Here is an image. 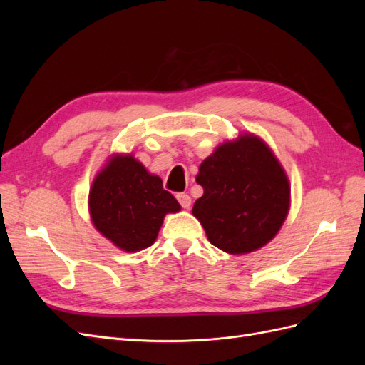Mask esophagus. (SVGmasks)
<instances>
[{
	"instance_id": "obj_1",
	"label": "esophagus",
	"mask_w": 365,
	"mask_h": 365,
	"mask_svg": "<svg viewBox=\"0 0 365 365\" xmlns=\"http://www.w3.org/2000/svg\"><path fill=\"white\" fill-rule=\"evenodd\" d=\"M176 200H178V202L181 204L182 208H190V205H192V197L187 193H178L176 195Z\"/></svg>"
}]
</instances>
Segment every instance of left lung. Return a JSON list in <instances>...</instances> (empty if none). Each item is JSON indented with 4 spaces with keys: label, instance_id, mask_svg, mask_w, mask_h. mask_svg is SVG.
Returning <instances> with one entry per match:
<instances>
[{
    "label": "left lung",
    "instance_id": "8db88e82",
    "mask_svg": "<svg viewBox=\"0 0 365 365\" xmlns=\"http://www.w3.org/2000/svg\"><path fill=\"white\" fill-rule=\"evenodd\" d=\"M204 195L193 215L210 244L230 254L251 252L277 235L288 215L291 189L271 149L254 135L220 145L200 168Z\"/></svg>",
    "mask_w": 365,
    "mask_h": 365
}]
</instances>
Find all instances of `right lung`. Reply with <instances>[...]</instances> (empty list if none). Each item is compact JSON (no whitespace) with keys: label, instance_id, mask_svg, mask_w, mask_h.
Returning a JSON list of instances; mask_svg holds the SVG:
<instances>
[{"label":"right lung","instance_id":"obj_1","mask_svg":"<svg viewBox=\"0 0 365 365\" xmlns=\"http://www.w3.org/2000/svg\"><path fill=\"white\" fill-rule=\"evenodd\" d=\"M173 195L134 157H114L97 175L90 192L94 227L125 251L155 242L165 213L180 212Z\"/></svg>","mask_w":365,"mask_h":365}]
</instances>
